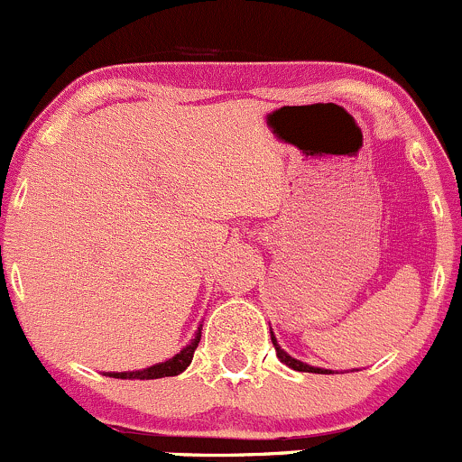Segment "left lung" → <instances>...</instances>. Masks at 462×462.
I'll list each match as a JSON object with an SVG mask.
<instances>
[{"instance_id": "obj_1", "label": "left lung", "mask_w": 462, "mask_h": 462, "mask_svg": "<svg viewBox=\"0 0 462 462\" xmlns=\"http://www.w3.org/2000/svg\"><path fill=\"white\" fill-rule=\"evenodd\" d=\"M272 341H273V347H275V354H278V358L282 360L284 365H289L291 369H295V371H309V374H332V371H328V369H317V367H310V365H306V363H300V360L291 358L289 354L284 352V349H280L278 341H275V337H273V334H272Z\"/></svg>"}]
</instances>
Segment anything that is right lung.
Masks as SVG:
<instances>
[{
    "instance_id": "1",
    "label": "right lung",
    "mask_w": 462,
    "mask_h": 462,
    "mask_svg": "<svg viewBox=\"0 0 462 462\" xmlns=\"http://www.w3.org/2000/svg\"><path fill=\"white\" fill-rule=\"evenodd\" d=\"M199 338H201V332H198V337L190 341V346L184 347L182 352L176 354L173 358H169L167 363L153 365V367L143 369V371H124V374H108V375L110 378H121V380H156V378H167V375L182 374V371L190 365V360H193V354L195 349H198Z\"/></svg>"
}]
</instances>
